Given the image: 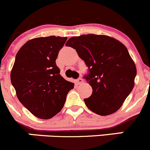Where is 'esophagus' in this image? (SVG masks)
<instances>
[{"label": "esophagus", "instance_id": "34e87169", "mask_svg": "<svg viewBox=\"0 0 150 150\" xmlns=\"http://www.w3.org/2000/svg\"><path fill=\"white\" fill-rule=\"evenodd\" d=\"M83 82H84V80H83V79L79 78V79H76V83L78 84H81V83H83Z\"/></svg>", "mask_w": 150, "mask_h": 150}]
</instances>
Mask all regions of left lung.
<instances>
[{"label": "left lung", "mask_w": 150, "mask_h": 150, "mask_svg": "<svg viewBox=\"0 0 150 150\" xmlns=\"http://www.w3.org/2000/svg\"><path fill=\"white\" fill-rule=\"evenodd\" d=\"M66 45L76 50L88 67L84 78L93 93L84 99L87 108L101 116L117 112L133 90L136 75L125 46L112 37L95 34L71 37Z\"/></svg>", "instance_id": "1"}]
</instances>
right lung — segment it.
I'll return each mask as SVG.
<instances>
[{
  "label": "right lung",
  "instance_id": "right-lung-1",
  "mask_svg": "<svg viewBox=\"0 0 150 150\" xmlns=\"http://www.w3.org/2000/svg\"><path fill=\"white\" fill-rule=\"evenodd\" d=\"M66 37H39L20 49L11 72V81L20 103L40 119H50L61 111L74 84L60 74L56 65Z\"/></svg>",
  "mask_w": 150,
  "mask_h": 150
}]
</instances>
